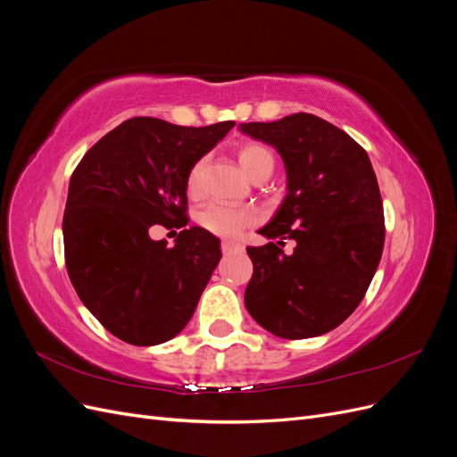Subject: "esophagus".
Listing matches in <instances>:
<instances>
[{
	"mask_svg": "<svg viewBox=\"0 0 457 457\" xmlns=\"http://www.w3.org/2000/svg\"><path fill=\"white\" fill-rule=\"evenodd\" d=\"M220 250H223L225 255H230V253H237V252H242L244 245L238 244V242H230V240H225L223 244H220Z\"/></svg>",
	"mask_w": 457,
	"mask_h": 457,
	"instance_id": "34e87169",
	"label": "esophagus"
}]
</instances>
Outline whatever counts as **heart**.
<instances>
[{
    "instance_id": "b5f03b06",
    "label": "heart",
    "mask_w": 457,
    "mask_h": 457,
    "mask_svg": "<svg viewBox=\"0 0 457 457\" xmlns=\"http://www.w3.org/2000/svg\"><path fill=\"white\" fill-rule=\"evenodd\" d=\"M238 162L242 170L252 179L261 171H272L274 158L270 152L257 143H247L238 148ZM204 168V160H198L192 165L187 175V190L190 195H196L200 188V175ZM200 225L210 230L217 237L232 238L240 234L245 227H252L255 223V213L247 207H234L227 204H210L205 205L198 215Z\"/></svg>"
}]
</instances>
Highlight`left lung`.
Masks as SVG:
<instances>
[{
  "mask_svg": "<svg viewBox=\"0 0 457 457\" xmlns=\"http://www.w3.org/2000/svg\"><path fill=\"white\" fill-rule=\"evenodd\" d=\"M276 148L287 195L247 247L253 276L244 303L253 320L282 339L328 334L354 312L378 270L385 244L383 202L366 150L322 118L299 112L240 123ZM284 239H295L286 256Z\"/></svg>",
  "mask_w": 457,
  "mask_h": 457,
  "instance_id": "left-lung-1",
  "label": "left lung"
}]
</instances>
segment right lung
Segmentation results:
<instances>
[{
  "instance_id": "obj_1",
  "label": "right lung",
  "mask_w": 457,
  "mask_h": 457,
  "mask_svg": "<svg viewBox=\"0 0 457 457\" xmlns=\"http://www.w3.org/2000/svg\"><path fill=\"white\" fill-rule=\"evenodd\" d=\"M232 128L131 118L74 170L62 217L66 270L81 303L118 339L152 347L195 314L219 265V238L190 227L168 247L148 228L187 225V175Z\"/></svg>"
}]
</instances>
